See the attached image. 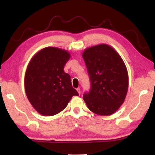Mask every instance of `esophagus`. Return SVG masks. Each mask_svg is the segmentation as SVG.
I'll list each match as a JSON object with an SVG mask.
<instances>
[{
    "mask_svg": "<svg viewBox=\"0 0 155 155\" xmlns=\"http://www.w3.org/2000/svg\"><path fill=\"white\" fill-rule=\"evenodd\" d=\"M77 91H78V94H81V90H80V88L79 87H78V88H77Z\"/></svg>",
    "mask_w": 155,
    "mask_h": 155,
    "instance_id": "obj_1",
    "label": "esophagus"
}]
</instances>
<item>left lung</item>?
Instances as JSON below:
<instances>
[{
	"label": "left lung",
	"instance_id": "1",
	"mask_svg": "<svg viewBox=\"0 0 155 155\" xmlns=\"http://www.w3.org/2000/svg\"><path fill=\"white\" fill-rule=\"evenodd\" d=\"M83 58L91 87L83 94L87 107L94 114L110 115L124 103L128 87L127 69L120 54L107 44L86 48Z\"/></svg>",
	"mask_w": 155,
	"mask_h": 155
}]
</instances>
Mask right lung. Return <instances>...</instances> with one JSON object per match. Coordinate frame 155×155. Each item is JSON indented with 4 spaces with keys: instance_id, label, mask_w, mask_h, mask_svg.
<instances>
[{
    "instance_id": "right-lung-1",
    "label": "right lung",
    "mask_w": 155,
    "mask_h": 155,
    "mask_svg": "<svg viewBox=\"0 0 155 155\" xmlns=\"http://www.w3.org/2000/svg\"><path fill=\"white\" fill-rule=\"evenodd\" d=\"M70 54L64 49L46 47L36 53L28 65L25 77V91L39 114L54 115L63 111L73 96L70 76L64 70Z\"/></svg>"
}]
</instances>
